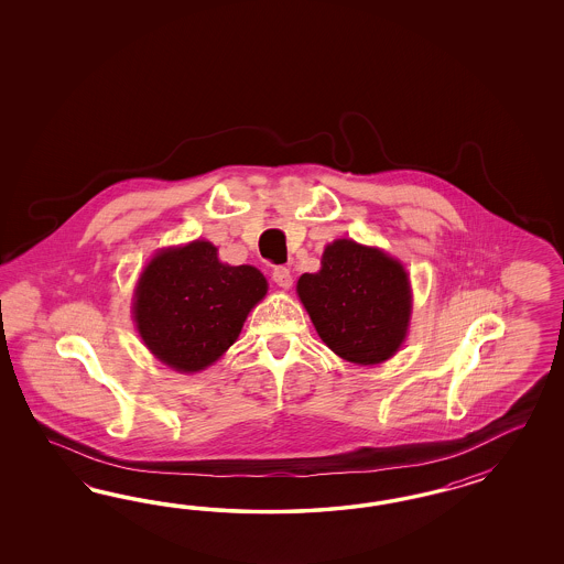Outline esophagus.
I'll return each mask as SVG.
<instances>
[{
	"label": "esophagus",
	"mask_w": 564,
	"mask_h": 564,
	"mask_svg": "<svg viewBox=\"0 0 564 564\" xmlns=\"http://www.w3.org/2000/svg\"><path fill=\"white\" fill-rule=\"evenodd\" d=\"M273 281L281 290H290L291 285H293V276H291L290 269L276 267L273 271Z\"/></svg>",
	"instance_id": "34e87169"
}]
</instances>
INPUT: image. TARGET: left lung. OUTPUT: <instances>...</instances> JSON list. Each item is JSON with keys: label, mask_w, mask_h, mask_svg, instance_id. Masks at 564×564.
I'll return each instance as SVG.
<instances>
[{"label": "left lung", "mask_w": 564, "mask_h": 564, "mask_svg": "<svg viewBox=\"0 0 564 564\" xmlns=\"http://www.w3.org/2000/svg\"><path fill=\"white\" fill-rule=\"evenodd\" d=\"M297 295L316 333L339 358L375 366L405 341L410 276L399 260L354 239L325 248L318 273H304Z\"/></svg>", "instance_id": "8db88e82"}]
</instances>
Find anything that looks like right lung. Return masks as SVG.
Returning <instances> with one entry per match:
<instances>
[{
  "label": "right lung",
  "instance_id": "add662e5",
  "mask_svg": "<svg viewBox=\"0 0 564 564\" xmlns=\"http://www.w3.org/2000/svg\"><path fill=\"white\" fill-rule=\"evenodd\" d=\"M267 290L264 274L250 264H223L210 241L165 248L138 279V333L154 358L177 372H198L236 343Z\"/></svg>",
  "mask_w": 564,
  "mask_h": 564
}]
</instances>
